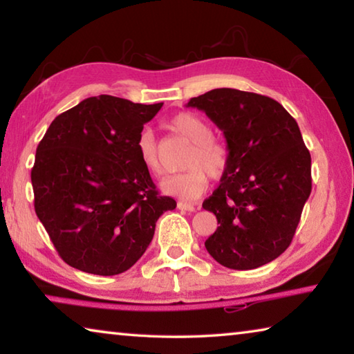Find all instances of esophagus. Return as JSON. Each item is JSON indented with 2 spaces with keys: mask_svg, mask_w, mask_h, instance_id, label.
I'll return each instance as SVG.
<instances>
[{
  "mask_svg": "<svg viewBox=\"0 0 354 354\" xmlns=\"http://www.w3.org/2000/svg\"><path fill=\"white\" fill-rule=\"evenodd\" d=\"M178 209H181V211H187V212H194L195 206L185 201H178Z\"/></svg>",
  "mask_w": 354,
  "mask_h": 354,
  "instance_id": "esophagus-1",
  "label": "esophagus"
}]
</instances>
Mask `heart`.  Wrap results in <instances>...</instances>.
<instances>
[{
  "mask_svg": "<svg viewBox=\"0 0 354 354\" xmlns=\"http://www.w3.org/2000/svg\"><path fill=\"white\" fill-rule=\"evenodd\" d=\"M169 124L173 133L189 140L192 145L184 159V167H187V170L165 176L160 181V190L183 201H194L205 194L209 175L212 178L223 175L230 160V151L225 142L212 136L211 124L194 112H179L170 118ZM136 153L140 164L149 173L158 175L162 171L151 129L140 131L136 142Z\"/></svg>",
  "mask_w": 354,
  "mask_h": 354,
  "instance_id": "1",
  "label": "heart"
}]
</instances>
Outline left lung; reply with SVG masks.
I'll return each instance as SVG.
<instances>
[{"instance_id": "8db88e82", "label": "left lung", "mask_w": 354, "mask_h": 354, "mask_svg": "<svg viewBox=\"0 0 354 354\" xmlns=\"http://www.w3.org/2000/svg\"><path fill=\"white\" fill-rule=\"evenodd\" d=\"M223 131L230 151L220 185L203 203L220 226L205 242L223 267L251 270L289 247L313 189L310 154L278 101L237 88L192 98Z\"/></svg>"}]
</instances>
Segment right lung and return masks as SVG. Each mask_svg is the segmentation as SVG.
Masks as SVG:
<instances>
[{
	"instance_id": "obj_1",
	"label": "right lung",
	"mask_w": 354,
	"mask_h": 354,
	"mask_svg": "<svg viewBox=\"0 0 354 354\" xmlns=\"http://www.w3.org/2000/svg\"><path fill=\"white\" fill-rule=\"evenodd\" d=\"M162 103L100 95L57 115L35 153L34 207L59 256L77 270L127 272L176 201L160 196L136 142Z\"/></svg>"
}]
</instances>
